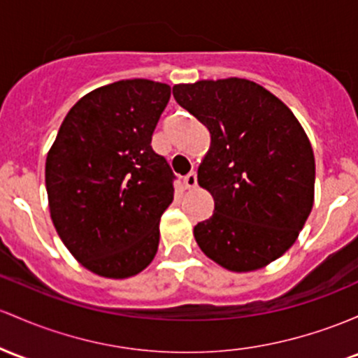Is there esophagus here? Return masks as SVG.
I'll return each instance as SVG.
<instances>
[{
  "label": "esophagus",
  "mask_w": 358,
  "mask_h": 358,
  "mask_svg": "<svg viewBox=\"0 0 358 358\" xmlns=\"http://www.w3.org/2000/svg\"><path fill=\"white\" fill-rule=\"evenodd\" d=\"M183 183H185L187 190H192V188L197 187V173H195V171L188 173L185 178H183Z\"/></svg>",
  "instance_id": "1"
}]
</instances>
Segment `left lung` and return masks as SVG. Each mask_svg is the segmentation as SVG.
Segmentation results:
<instances>
[{"instance_id": "obj_1", "label": "left lung", "mask_w": 358, "mask_h": 358, "mask_svg": "<svg viewBox=\"0 0 358 358\" xmlns=\"http://www.w3.org/2000/svg\"><path fill=\"white\" fill-rule=\"evenodd\" d=\"M173 96L209 129L199 185L214 214L194 227L200 250L231 272H253L296 243L314 203V152L290 108L243 78L175 85Z\"/></svg>"}]
</instances>
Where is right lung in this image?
I'll return each instance as SVG.
<instances>
[{
  "label": "right lung",
  "instance_id": "right-lung-1",
  "mask_svg": "<svg viewBox=\"0 0 358 358\" xmlns=\"http://www.w3.org/2000/svg\"><path fill=\"white\" fill-rule=\"evenodd\" d=\"M171 88L122 80L74 103L47 152L50 219L90 272L129 278L152 262L159 219L173 202V171L151 146Z\"/></svg>",
  "mask_w": 358,
  "mask_h": 358
}]
</instances>
